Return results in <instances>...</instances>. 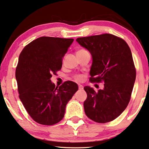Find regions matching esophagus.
<instances>
[{
  "label": "esophagus",
  "mask_w": 149,
  "mask_h": 149,
  "mask_svg": "<svg viewBox=\"0 0 149 149\" xmlns=\"http://www.w3.org/2000/svg\"><path fill=\"white\" fill-rule=\"evenodd\" d=\"M78 88L79 89H83V86L82 85H78Z\"/></svg>",
  "instance_id": "1"
}]
</instances>
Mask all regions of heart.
<instances>
[{"label":"heart","instance_id":"b5f03b06","mask_svg":"<svg viewBox=\"0 0 149 149\" xmlns=\"http://www.w3.org/2000/svg\"><path fill=\"white\" fill-rule=\"evenodd\" d=\"M85 51H87V50L85 49H80L78 50L77 52H85ZM74 79L75 81H77V82H82L84 79V77L82 74H76L74 77Z\"/></svg>","mask_w":149,"mask_h":149}]
</instances>
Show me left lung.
I'll list each match as a JSON object with an SVG mask.
<instances>
[{
	"label": "left lung",
	"mask_w": 149,
	"mask_h": 149,
	"mask_svg": "<svg viewBox=\"0 0 149 149\" xmlns=\"http://www.w3.org/2000/svg\"><path fill=\"white\" fill-rule=\"evenodd\" d=\"M77 41L92 56L89 81L104 83L98 91L84 88L88 96L84 102L86 115L96 123L110 122L127 107L136 80L130 47L123 39L110 33L78 38Z\"/></svg>",
	"instance_id": "obj_1"
}]
</instances>
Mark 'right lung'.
<instances>
[{
    "label": "right lung",
    "mask_w": 149,
    "mask_h": 149,
    "mask_svg": "<svg viewBox=\"0 0 149 149\" xmlns=\"http://www.w3.org/2000/svg\"><path fill=\"white\" fill-rule=\"evenodd\" d=\"M73 41L43 36L25 46L19 55L15 71L19 97L39 124L53 125L62 120L67 102L78 90L72 81L58 88L50 80L61 69L63 58Z\"/></svg>",
    "instance_id": "add662e5"
}]
</instances>
